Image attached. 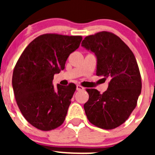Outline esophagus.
<instances>
[{
  "mask_svg": "<svg viewBox=\"0 0 155 155\" xmlns=\"http://www.w3.org/2000/svg\"><path fill=\"white\" fill-rule=\"evenodd\" d=\"M85 89V87H84L83 86H82V85H76V90L77 91H82Z\"/></svg>",
  "mask_w": 155,
  "mask_h": 155,
  "instance_id": "obj_1",
  "label": "esophagus"
}]
</instances>
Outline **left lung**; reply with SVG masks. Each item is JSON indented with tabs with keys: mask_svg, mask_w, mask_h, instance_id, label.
Instances as JSON below:
<instances>
[{
	"mask_svg": "<svg viewBox=\"0 0 155 155\" xmlns=\"http://www.w3.org/2000/svg\"><path fill=\"white\" fill-rule=\"evenodd\" d=\"M82 46L96 54L97 76L109 80L102 94L96 89L86 90V116L97 127L115 129L129 118L141 93V75L136 58L120 37L108 31L87 36Z\"/></svg>",
	"mask_w": 155,
	"mask_h": 155,
	"instance_id": "left-lung-1",
	"label": "left lung"
}]
</instances>
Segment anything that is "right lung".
<instances>
[{"label": "right lung", "instance_id": "add662e5", "mask_svg": "<svg viewBox=\"0 0 155 155\" xmlns=\"http://www.w3.org/2000/svg\"><path fill=\"white\" fill-rule=\"evenodd\" d=\"M82 40V36L42 34L25 48L14 68L12 84L17 105L24 118L40 130H51L64 121L76 85L54 87L52 80Z\"/></svg>", "mask_w": 155, "mask_h": 155}]
</instances>
